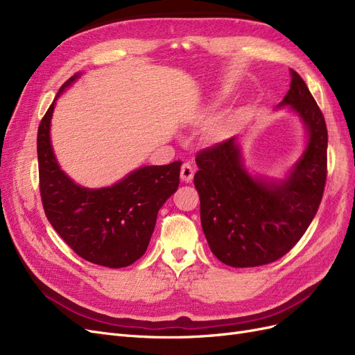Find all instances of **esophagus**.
Returning <instances> with one entry per match:
<instances>
[{
  "label": "esophagus",
  "instance_id": "34e87169",
  "mask_svg": "<svg viewBox=\"0 0 355 355\" xmlns=\"http://www.w3.org/2000/svg\"><path fill=\"white\" fill-rule=\"evenodd\" d=\"M192 178H194V167H192L189 163H184L180 168V179L184 182H191Z\"/></svg>",
  "mask_w": 355,
  "mask_h": 355
}]
</instances>
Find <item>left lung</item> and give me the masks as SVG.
<instances>
[{
    "label": "left lung",
    "mask_w": 355,
    "mask_h": 355,
    "mask_svg": "<svg viewBox=\"0 0 355 355\" xmlns=\"http://www.w3.org/2000/svg\"><path fill=\"white\" fill-rule=\"evenodd\" d=\"M290 105L308 130V146L287 179L252 178L235 137L197 154L194 185L201 227L210 250L225 265L252 268L280 259L302 239L323 198L327 178V127L300 75L290 69Z\"/></svg>",
    "instance_id": "left-lung-1"
}]
</instances>
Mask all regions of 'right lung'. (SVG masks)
Instances as JSON below:
<instances>
[{
	"label": "right lung",
	"instance_id": "1",
	"mask_svg": "<svg viewBox=\"0 0 355 355\" xmlns=\"http://www.w3.org/2000/svg\"><path fill=\"white\" fill-rule=\"evenodd\" d=\"M80 75L62 85L59 94ZM55 99V101H56ZM55 101L38 127L40 194L51 227L83 259L108 268L132 265L146 252L157 214L179 187L182 161L146 166L118 184L89 189L63 173L50 144Z\"/></svg>",
	"mask_w": 355,
	"mask_h": 355
}]
</instances>
